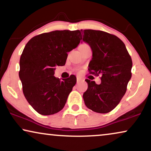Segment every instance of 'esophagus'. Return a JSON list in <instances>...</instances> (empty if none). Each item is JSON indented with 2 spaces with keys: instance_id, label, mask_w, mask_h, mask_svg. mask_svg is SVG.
I'll return each mask as SVG.
<instances>
[{
  "instance_id": "obj_1",
  "label": "esophagus",
  "mask_w": 151,
  "mask_h": 151,
  "mask_svg": "<svg viewBox=\"0 0 151 151\" xmlns=\"http://www.w3.org/2000/svg\"><path fill=\"white\" fill-rule=\"evenodd\" d=\"M81 80H82V78L79 77V76H77V83H78V82H80Z\"/></svg>"
}]
</instances>
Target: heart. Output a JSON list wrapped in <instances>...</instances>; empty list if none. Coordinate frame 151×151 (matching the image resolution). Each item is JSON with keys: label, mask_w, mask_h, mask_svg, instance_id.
<instances>
[{"label": "heart", "mask_w": 151, "mask_h": 151, "mask_svg": "<svg viewBox=\"0 0 151 151\" xmlns=\"http://www.w3.org/2000/svg\"><path fill=\"white\" fill-rule=\"evenodd\" d=\"M82 45H84V43H83V44H82Z\"/></svg>", "instance_id": "1"}]
</instances>
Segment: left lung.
Wrapping results in <instances>:
<instances>
[{
	"mask_svg": "<svg viewBox=\"0 0 151 151\" xmlns=\"http://www.w3.org/2000/svg\"><path fill=\"white\" fill-rule=\"evenodd\" d=\"M82 39L90 45L93 51L88 71L95 76H102L100 84L85 80L88 88L83 94L84 104L94 112L107 113L117 106L127 91L132 76L131 57L124 43L115 35L85 29Z\"/></svg>",
	"mask_w": 151,
	"mask_h": 151,
	"instance_id": "left-lung-1",
	"label": "left lung"
}]
</instances>
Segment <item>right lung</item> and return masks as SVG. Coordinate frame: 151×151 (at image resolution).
<instances>
[{
  "label": "right lung",
  "instance_id": "obj_1",
  "mask_svg": "<svg viewBox=\"0 0 151 151\" xmlns=\"http://www.w3.org/2000/svg\"><path fill=\"white\" fill-rule=\"evenodd\" d=\"M81 36L79 30H55L33 37L24 47L19 77L26 100L39 114H55L65 106L76 77L61 80L53 76L55 67L65 65L67 53L79 45Z\"/></svg>",
  "mask_w": 151,
  "mask_h": 151
}]
</instances>
